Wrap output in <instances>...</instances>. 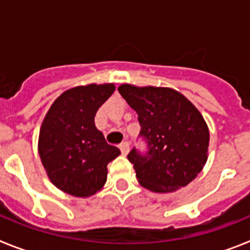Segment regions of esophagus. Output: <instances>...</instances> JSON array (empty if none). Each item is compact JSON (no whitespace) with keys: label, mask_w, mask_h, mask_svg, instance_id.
I'll use <instances>...</instances> for the list:
<instances>
[{"label":"esophagus","mask_w":250,"mask_h":250,"mask_svg":"<svg viewBox=\"0 0 250 250\" xmlns=\"http://www.w3.org/2000/svg\"><path fill=\"white\" fill-rule=\"evenodd\" d=\"M120 150H121V154H123V155H127V152H129V150H130L129 143L124 141L123 144L120 145Z\"/></svg>","instance_id":"1"}]
</instances>
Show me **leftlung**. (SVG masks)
<instances>
[{"mask_svg":"<svg viewBox=\"0 0 250 250\" xmlns=\"http://www.w3.org/2000/svg\"><path fill=\"white\" fill-rule=\"evenodd\" d=\"M119 92L135 110L146 151L134 149L127 159L136 178L155 193H170L188 185L208 159L209 129L184 95L169 87H136L124 83Z\"/></svg>","mask_w":250,"mask_h":250,"instance_id":"8db88e82","label":"left lung"}]
</instances>
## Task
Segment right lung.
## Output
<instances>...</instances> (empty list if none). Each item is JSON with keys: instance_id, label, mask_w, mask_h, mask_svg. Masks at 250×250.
<instances>
[{"instance_id": "1", "label": "right lung", "mask_w": 250, "mask_h": 250, "mask_svg": "<svg viewBox=\"0 0 250 250\" xmlns=\"http://www.w3.org/2000/svg\"><path fill=\"white\" fill-rule=\"evenodd\" d=\"M115 86H77L51 105L40 129L39 154L51 183L70 195L86 198L99 191L107 179V164L120 150L106 143L95 126L99 107Z\"/></svg>"}]
</instances>
